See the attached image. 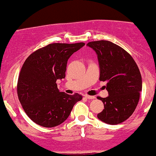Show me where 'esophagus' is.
Masks as SVG:
<instances>
[{"label":"esophagus","mask_w":156,"mask_h":156,"mask_svg":"<svg viewBox=\"0 0 156 156\" xmlns=\"http://www.w3.org/2000/svg\"><path fill=\"white\" fill-rule=\"evenodd\" d=\"M85 97L86 98H87L88 99H95V97L94 96H89V95H85Z\"/></svg>","instance_id":"1"}]
</instances>
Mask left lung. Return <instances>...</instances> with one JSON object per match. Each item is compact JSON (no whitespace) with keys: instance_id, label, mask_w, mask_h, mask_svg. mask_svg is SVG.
Instances as JSON below:
<instances>
[{"instance_id":"8db88e82","label":"left lung","mask_w":156,"mask_h":156,"mask_svg":"<svg viewBox=\"0 0 156 156\" xmlns=\"http://www.w3.org/2000/svg\"><path fill=\"white\" fill-rule=\"evenodd\" d=\"M87 46L97 54L99 80L107 81L109 96L98 97L104 110L97 118L110 125L128 119L136 109L142 91V76L137 65L128 52L108 41H91Z\"/></svg>"}]
</instances>
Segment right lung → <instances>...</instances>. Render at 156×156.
Returning a JSON list of instances; mask_svg holds the SVG:
<instances>
[{"mask_svg": "<svg viewBox=\"0 0 156 156\" xmlns=\"http://www.w3.org/2000/svg\"><path fill=\"white\" fill-rule=\"evenodd\" d=\"M85 45L51 44L26 59L19 76L18 98L28 117L44 127L57 126L70 115L82 96L60 92L57 80L65 77L67 60Z\"/></svg>", "mask_w": 156, "mask_h": 156, "instance_id": "obj_1", "label": "right lung"}]
</instances>
